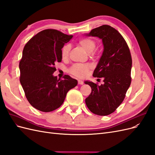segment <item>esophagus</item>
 <instances>
[{
  "label": "esophagus",
  "instance_id": "obj_1",
  "mask_svg": "<svg viewBox=\"0 0 155 155\" xmlns=\"http://www.w3.org/2000/svg\"><path fill=\"white\" fill-rule=\"evenodd\" d=\"M78 82L79 85H83V83H84V82L83 81H81V80H78Z\"/></svg>",
  "mask_w": 155,
  "mask_h": 155
}]
</instances>
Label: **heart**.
<instances>
[{
  "label": "heart",
  "instance_id": "1",
  "mask_svg": "<svg viewBox=\"0 0 155 155\" xmlns=\"http://www.w3.org/2000/svg\"><path fill=\"white\" fill-rule=\"evenodd\" d=\"M78 45L85 49L92 58L96 57V54L94 52V50L96 47V43L94 40L91 38H81L78 41ZM71 49L70 45L67 44L65 45L61 49V57L63 59H68L70 51ZM92 68L91 64H74L69 68V72L73 75L74 76L78 78H85L89 73L90 70Z\"/></svg>",
  "mask_w": 155,
  "mask_h": 155
}]
</instances>
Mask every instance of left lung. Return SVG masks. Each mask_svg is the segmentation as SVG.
Wrapping results in <instances>:
<instances>
[{
  "label": "left lung",
  "instance_id": "left-lung-1",
  "mask_svg": "<svg viewBox=\"0 0 155 155\" xmlns=\"http://www.w3.org/2000/svg\"><path fill=\"white\" fill-rule=\"evenodd\" d=\"M87 35L98 37L102 39L104 50L93 76L104 78V84L98 85L97 83L85 81L92 88L85 103L92 113L109 115L123 102L130 85V51L123 36L109 25L97 27Z\"/></svg>",
  "mask_w": 155,
  "mask_h": 155
}]
</instances>
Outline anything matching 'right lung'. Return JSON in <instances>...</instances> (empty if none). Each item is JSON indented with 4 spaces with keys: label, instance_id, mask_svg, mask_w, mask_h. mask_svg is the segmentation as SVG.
I'll use <instances>...</instances> for the list:
<instances>
[{
    "label": "right lung",
    "instance_id": "add662e5",
    "mask_svg": "<svg viewBox=\"0 0 155 155\" xmlns=\"http://www.w3.org/2000/svg\"><path fill=\"white\" fill-rule=\"evenodd\" d=\"M72 35L55 29L39 32L27 42L19 62L20 82L31 106L42 112L58 109L68 91L78 81L64 75L63 79L53 76L55 64L61 61V49Z\"/></svg>",
    "mask_w": 155,
    "mask_h": 155
}]
</instances>
